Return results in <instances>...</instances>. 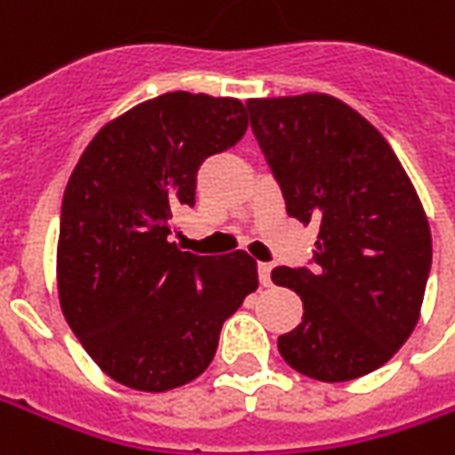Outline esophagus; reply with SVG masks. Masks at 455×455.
I'll list each match as a JSON object with an SVG mask.
<instances>
[{
    "instance_id": "obj_1",
    "label": "esophagus",
    "mask_w": 455,
    "mask_h": 455,
    "mask_svg": "<svg viewBox=\"0 0 455 455\" xmlns=\"http://www.w3.org/2000/svg\"><path fill=\"white\" fill-rule=\"evenodd\" d=\"M271 271H273L271 263H258V278H260V283H263V286H271Z\"/></svg>"
}]
</instances>
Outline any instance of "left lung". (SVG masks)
Returning a JSON list of instances; mask_svg holds the SVG:
<instances>
[{
	"label": "left lung",
	"instance_id": "1",
	"mask_svg": "<svg viewBox=\"0 0 455 455\" xmlns=\"http://www.w3.org/2000/svg\"><path fill=\"white\" fill-rule=\"evenodd\" d=\"M245 106L286 212L316 225L311 260L271 273L304 301V319L278 339V352L322 382L367 375L405 344L420 316L433 245L418 192L385 136L339 98Z\"/></svg>",
	"mask_w": 455,
	"mask_h": 455
}]
</instances>
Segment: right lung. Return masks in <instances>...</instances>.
I'll return each mask as SVG.
<instances>
[{
	"label": "right lung",
	"mask_w": 455,
	"mask_h": 455,
	"mask_svg": "<svg viewBox=\"0 0 455 455\" xmlns=\"http://www.w3.org/2000/svg\"><path fill=\"white\" fill-rule=\"evenodd\" d=\"M248 129L237 98L164 93L96 133L65 187L58 289L65 319L116 382L164 393L215 357L228 316L258 289L248 253H182L172 212L197 172Z\"/></svg>",
	"instance_id": "obj_1"
}]
</instances>
